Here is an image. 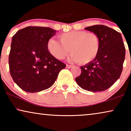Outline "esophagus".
I'll list each match as a JSON object with an SVG mask.
<instances>
[{"mask_svg": "<svg viewBox=\"0 0 131 131\" xmlns=\"http://www.w3.org/2000/svg\"><path fill=\"white\" fill-rule=\"evenodd\" d=\"M66 67H67L68 69H71V68L73 66L71 65H69V64H67V65H66Z\"/></svg>", "mask_w": 131, "mask_h": 131, "instance_id": "1", "label": "esophagus"}]
</instances>
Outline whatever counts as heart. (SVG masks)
<instances>
[{
    "instance_id": "b5f03b06",
    "label": "heart",
    "mask_w": 131,
    "mask_h": 131,
    "mask_svg": "<svg viewBox=\"0 0 131 131\" xmlns=\"http://www.w3.org/2000/svg\"><path fill=\"white\" fill-rule=\"evenodd\" d=\"M60 41L48 40L46 47L52 56L57 60H64L71 50L69 60L82 65L93 61L99 53L100 41L96 34L84 30L71 31L58 36Z\"/></svg>"
}]
</instances>
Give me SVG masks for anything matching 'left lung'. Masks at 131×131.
Masks as SVG:
<instances>
[{
	"label": "left lung",
	"instance_id": "left-lung-1",
	"mask_svg": "<svg viewBox=\"0 0 131 131\" xmlns=\"http://www.w3.org/2000/svg\"><path fill=\"white\" fill-rule=\"evenodd\" d=\"M85 29L99 37L100 49L93 61L80 67L81 74L75 80L85 90L105 91L117 81L122 71L125 58L122 37L119 32L104 25H95Z\"/></svg>",
	"mask_w": 131,
	"mask_h": 131
}]
</instances>
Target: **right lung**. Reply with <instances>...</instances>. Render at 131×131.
I'll use <instances>...</instances> for the list:
<instances>
[{"mask_svg": "<svg viewBox=\"0 0 131 131\" xmlns=\"http://www.w3.org/2000/svg\"><path fill=\"white\" fill-rule=\"evenodd\" d=\"M57 31L49 27H27L12 37L9 55L10 75L27 92H37L53 85L66 64L50 54L46 44Z\"/></svg>", "mask_w": 131, "mask_h": 131, "instance_id": "obj_1", "label": "right lung"}]
</instances>
